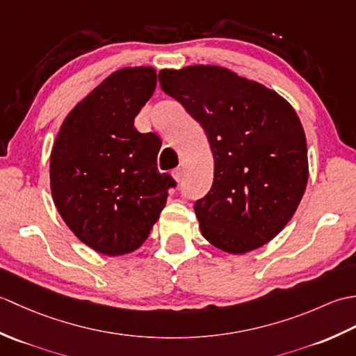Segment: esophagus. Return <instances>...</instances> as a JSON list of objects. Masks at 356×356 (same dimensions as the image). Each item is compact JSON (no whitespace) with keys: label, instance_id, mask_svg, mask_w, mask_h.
<instances>
[{"label":"esophagus","instance_id":"1","mask_svg":"<svg viewBox=\"0 0 356 356\" xmlns=\"http://www.w3.org/2000/svg\"><path fill=\"white\" fill-rule=\"evenodd\" d=\"M171 174H172V177H174V180H176V182H180V180L184 179V171H182V168H176Z\"/></svg>","mask_w":356,"mask_h":356}]
</instances>
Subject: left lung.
<instances>
[{
  "label": "left lung",
  "instance_id": "8db88e82",
  "mask_svg": "<svg viewBox=\"0 0 356 356\" xmlns=\"http://www.w3.org/2000/svg\"><path fill=\"white\" fill-rule=\"evenodd\" d=\"M159 82L213 149V186L194 203L203 237L229 254L261 248L291 220L307 185L297 113L274 90L217 65L161 70Z\"/></svg>",
  "mask_w": 356,
  "mask_h": 356
}]
</instances>
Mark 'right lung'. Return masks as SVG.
Instances as JSON below:
<instances>
[{
    "label": "right lung",
    "instance_id": "right-lung-1",
    "mask_svg": "<svg viewBox=\"0 0 356 356\" xmlns=\"http://www.w3.org/2000/svg\"><path fill=\"white\" fill-rule=\"evenodd\" d=\"M156 82L153 67L111 73L69 113L51 149L56 209L82 243L104 255L136 251L176 186L157 170L159 136L134 128Z\"/></svg>",
    "mask_w": 356,
    "mask_h": 356
}]
</instances>
